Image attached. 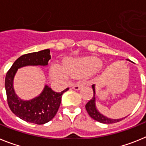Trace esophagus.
I'll use <instances>...</instances> for the list:
<instances>
[{"label":"esophagus","instance_id":"esophagus-1","mask_svg":"<svg viewBox=\"0 0 146 146\" xmlns=\"http://www.w3.org/2000/svg\"><path fill=\"white\" fill-rule=\"evenodd\" d=\"M72 88L74 89V90H75V91H79L80 89H81V88L82 87V86L81 84H80V83H77V84H74L72 85Z\"/></svg>","mask_w":146,"mask_h":146}]
</instances>
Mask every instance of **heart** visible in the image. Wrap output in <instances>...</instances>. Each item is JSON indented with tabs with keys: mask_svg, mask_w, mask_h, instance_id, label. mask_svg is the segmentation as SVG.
Wrapping results in <instances>:
<instances>
[{
	"mask_svg": "<svg viewBox=\"0 0 146 146\" xmlns=\"http://www.w3.org/2000/svg\"><path fill=\"white\" fill-rule=\"evenodd\" d=\"M102 67V61L95 57L69 58L65 60L63 68L56 66L52 69V74L55 77H64V72L74 78L89 77L97 72Z\"/></svg>",
	"mask_w": 146,
	"mask_h": 146,
	"instance_id": "heart-1",
	"label": "heart"
}]
</instances>
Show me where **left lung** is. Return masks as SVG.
Returning a JSON list of instances; mask_svg holds the SVG:
<instances>
[{
    "instance_id": "obj_1",
    "label": "left lung",
    "mask_w": 146,
    "mask_h": 146,
    "mask_svg": "<svg viewBox=\"0 0 146 146\" xmlns=\"http://www.w3.org/2000/svg\"><path fill=\"white\" fill-rule=\"evenodd\" d=\"M92 88L94 91V96L92 99L86 104V109L87 110L88 113L93 119L95 121H97L100 123H114L124 119L125 118H122L121 119H113V118H109L108 117L104 116L102 114L99 113V110L96 109V97H95V85H92Z\"/></svg>"
}]
</instances>
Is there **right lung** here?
Segmentation results:
<instances>
[{"label":"right lung","instance_id":"1","mask_svg":"<svg viewBox=\"0 0 146 146\" xmlns=\"http://www.w3.org/2000/svg\"><path fill=\"white\" fill-rule=\"evenodd\" d=\"M50 58L49 49L23 55L15 60L6 75L5 88L8 104L14 114L26 122L42 125L51 121L58 110L62 95L69 90L67 88L57 93L45 86L38 96L28 101L23 100L15 94L13 81L18 69L27 66H47Z\"/></svg>","mask_w":146,"mask_h":146}]
</instances>
